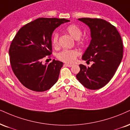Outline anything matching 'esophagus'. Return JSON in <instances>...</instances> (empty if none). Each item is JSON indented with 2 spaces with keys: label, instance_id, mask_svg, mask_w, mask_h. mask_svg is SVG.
<instances>
[{
  "label": "esophagus",
  "instance_id": "1",
  "mask_svg": "<svg viewBox=\"0 0 130 130\" xmlns=\"http://www.w3.org/2000/svg\"><path fill=\"white\" fill-rule=\"evenodd\" d=\"M64 66H66L67 67H69V68H70V67L72 66V64H64Z\"/></svg>",
  "mask_w": 130,
  "mask_h": 130
}]
</instances>
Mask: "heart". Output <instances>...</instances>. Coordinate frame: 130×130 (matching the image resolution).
Here are the masks:
<instances>
[{"label":"heart","instance_id":"b5f03b06","mask_svg":"<svg viewBox=\"0 0 130 130\" xmlns=\"http://www.w3.org/2000/svg\"><path fill=\"white\" fill-rule=\"evenodd\" d=\"M65 31L73 38L76 40V43L79 45H83L86 41V38L81 36L82 35V29L79 26L75 24H70L68 25L65 29ZM59 34L57 32L53 33L52 37V42L53 46L57 47L58 46ZM79 55V52L74 49H64L61 51L58 54V58L62 61L67 63H72L74 62L76 58Z\"/></svg>","mask_w":130,"mask_h":130}]
</instances>
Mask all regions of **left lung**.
I'll return each instance as SVG.
<instances>
[{"label": "left lung", "instance_id": "obj_1", "mask_svg": "<svg viewBox=\"0 0 130 130\" xmlns=\"http://www.w3.org/2000/svg\"><path fill=\"white\" fill-rule=\"evenodd\" d=\"M90 29L91 40L82 59L93 61L91 67L80 64L76 78L85 87L97 90L114 76L123 57V43L116 27L101 19L80 18Z\"/></svg>", "mask_w": 130, "mask_h": 130}]
</instances>
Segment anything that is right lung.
I'll use <instances>...</instances> for the list:
<instances>
[{
  "label": "right lung",
  "instance_id": "obj_1",
  "mask_svg": "<svg viewBox=\"0 0 130 130\" xmlns=\"http://www.w3.org/2000/svg\"><path fill=\"white\" fill-rule=\"evenodd\" d=\"M65 19L38 18L21 28L11 43L9 60L12 71L25 87L35 92L47 90L57 83L63 63L54 60L43 64L52 54L53 32Z\"/></svg>",
  "mask_w": 130,
  "mask_h": 130
}]
</instances>
